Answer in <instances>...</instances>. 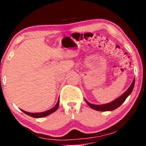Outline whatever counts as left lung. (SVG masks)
<instances>
[{
    "label": "left lung",
    "mask_w": 146,
    "mask_h": 146,
    "mask_svg": "<svg viewBox=\"0 0 146 146\" xmlns=\"http://www.w3.org/2000/svg\"><path fill=\"white\" fill-rule=\"evenodd\" d=\"M134 84H135V78L134 79H133L131 84L130 85V86L128 88V89H127L122 95L120 96L118 98L115 100L114 101L111 102L106 104L95 105V104H92L89 103L86 100H85L87 104L91 108L95 110L103 111L113 110L117 108L120 106L122 104V103L125 100V99L127 98V96H128L131 93V92H132L133 89V87H134Z\"/></svg>",
    "instance_id": "obj_1"
}]
</instances>
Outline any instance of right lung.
<instances>
[{
    "instance_id": "obj_1",
    "label": "right lung",
    "mask_w": 146,
    "mask_h": 146,
    "mask_svg": "<svg viewBox=\"0 0 146 146\" xmlns=\"http://www.w3.org/2000/svg\"><path fill=\"white\" fill-rule=\"evenodd\" d=\"M58 106H59V99H58V102H57L56 104L54 107L50 109V110H48L43 111V112L30 113V112H27V111H24V110H21L28 115H30V116L33 117H36V118H39V117H42L47 116V115L51 114L52 113L54 112V111L58 109Z\"/></svg>"
}]
</instances>
